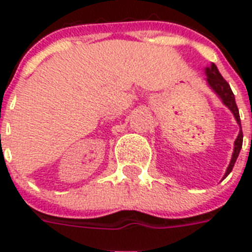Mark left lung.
Wrapping results in <instances>:
<instances>
[{"label": "left lung", "instance_id": "left-lung-1", "mask_svg": "<svg viewBox=\"0 0 252 252\" xmlns=\"http://www.w3.org/2000/svg\"><path fill=\"white\" fill-rule=\"evenodd\" d=\"M205 74H207V82L208 85H209V87L215 91L216 94L219 95L223 104L233 112L235 120H237L239 128H241V130H239L238 133V137H237V140H235L234 142V152H233V156H231V161L230 163H229V166H227V170L226 172H225V175H223V178H226V176L231 172L233 167H234V163L235 161H237V158H238L239 152L242 149L243 133L242 126H241V118H239L238 107H237V103H235L234 94H233V91H231L230 85L227 84L226 81H225V78L221 76V73L219 72V69H217V66H216L213 63H212L209 66L205 68Z\"/></svg>", "mask_w": 252, "mask_h": 252}]
</instances>
